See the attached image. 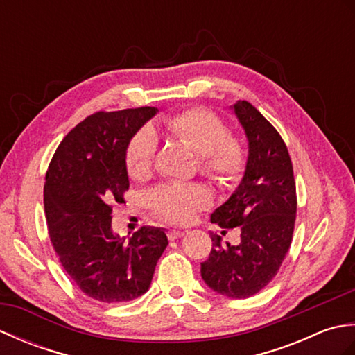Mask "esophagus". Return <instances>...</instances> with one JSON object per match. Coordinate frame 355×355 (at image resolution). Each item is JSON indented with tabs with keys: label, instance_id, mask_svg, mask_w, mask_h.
Wrapping results in <instances>:
<instances>
[{
	"label": "esophagus",
	"instance_id": "34e87169",
	"mask_svg": "<svg viewBox=\"0 0 355 355\" xmlns=\"http://www.w3.org/2000/svg\"><path fill=\"white\" fill-rule=\"evenodd\" d=\"M184 236V232H182V230H169L168 232V238L169 239H178V238H183Z\"/></svg>",
	"mask_w": 355,
	"mask_h": 355
}]
</instances>
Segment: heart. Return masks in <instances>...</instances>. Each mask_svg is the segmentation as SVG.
<instances>
[{
  "label": "heart",
  "mask_w": 355,
  "mask_h": 355,
  "mask_svg": "<svg viewBox=\"0 0 355 355\" xmlns=\"http://www.w3.org/2000/svg\"><path fill=\"white\" fill-rule=\"evenodd\" d=\"M173 137L184 141L200 155V169L216 183L230 186L241 178L245 168V153L241 143L229 137V128L206 108H191L164 122ZM157 137L150 128H143L126 148V169L132 178H146L154 168ZM149 205L169 221L186 223L200 209L210 205L212 197L201 184H163L150 191Z\"/></svg>",
  "instance_id": "heart-1"
}]
</instances>
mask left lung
<instances>
[{
  "instance_id": "8db88e82",
  "label": "left lung",
  "mask_w": 355,
  "mask_h": 355,
  "mask_svg": "<svg viewBox=\"0 0 355 355\" xmlns=\"http://www.w3.org/2000/svg\"><path fill=\"white\" fill-rule=\"evenodd\" d=\"M248 140L244 177L210 221L239 227L238 245H221L210 233L212 250L201 263V277L218 294L245 299L271 282L291 245L297 198L291 158L281 135L247 101L232 105Z\"/></svg>"
}]
</instances>
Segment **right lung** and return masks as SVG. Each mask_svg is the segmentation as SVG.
Returning a JSON list of instances; mask_svg holds the SVG:
<instances>
[{
  "label": "right lung",
  "instance_id": "add662e5",
  "mask_svg": "<svg viewBox=\"0 0 355 355\" xmlns=\"http://www.w3.org/2000/svg\"><path fill=\"white\" fill-rule=\"evenodd\" d=\"M157 111L141 107L88 116L65 135L45 175L53 248L74 284L99 302L145 294L168 245L163 229L145 225L125 239L111 227L112 205L125 202L130 187L126 148Z\"/></svg>",
  "mask_w": 355,
  "mask_h": 355
}]
</instances>
